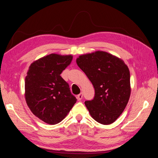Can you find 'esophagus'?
I'll return each mask as SVG.
<instances>
[{"label": "esophagus", "mask_w": 158, "mask_h": 158, "mask_svg": "<svg viewBox=\"0 0 158 158\" xmlns=\"http://www.w3.org/2000/svg\"><path fill=\"white\" fill-rule=\"evenodd\" d=\"M82 97H83V94L81 93L77 95V99H78V101H80L82 99Z\"/></svg>", "instance_id": "esophagus-1"}]
</instances>
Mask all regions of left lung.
I'll return each mask as SVG.
<instances>
[{
  "instance_id": "obj_1",
  "label": "left lung",
  "mask_w": 158,
  "mask_h": 158,
  "mask_svg": "<svg viewBox=\"0 0 158 158\" xmlns=\"http://www.w3.org/2000/svg\"><path fill=\"white\" fill-rule=\"evenodd\" d=\"M76 64L94 89V99L85 103L90 115L100 124H112L124 111L131 96L128 66L116 56L101 51L80 55Z\"/></svg>"
}]
</instances>
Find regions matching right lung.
Returning a JSON list of instances; mask_svg holds the SVG:
<instances>
[{"instance_id": "obj_1", "label": "right lung", "mask_w": 158, "mask_h": 158, "mask_svg": "<svg viewBox=\"0 0 158 158\" xmlns=\"http://www.w3.org/2000/svg\"><path fill=\"white\" fill-rule=\"evenodd\" d=\"M73 56L52 53L31 64L25 78V99L33 114L48 124L61 122L76 102L60 74Z\"/></svg>"}]
</instances>
